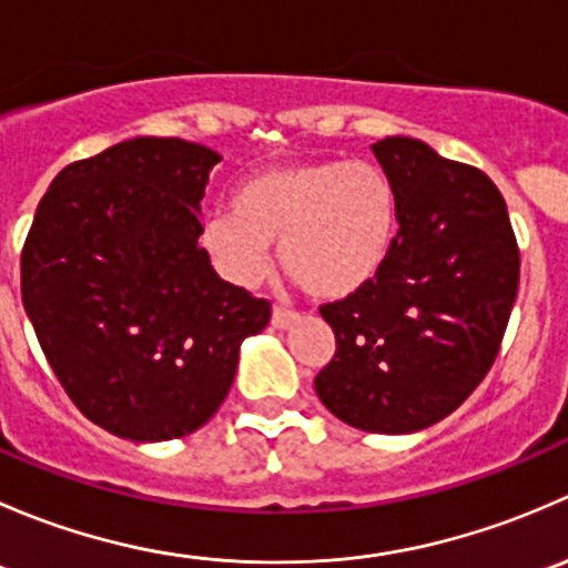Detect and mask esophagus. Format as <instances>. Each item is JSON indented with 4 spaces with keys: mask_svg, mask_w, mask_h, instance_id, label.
<instances>
[{
    "mask_svg": "<svg viewBox=\"0 0 568 568\" xmlns=\"http://www.w3.org/2000/svg\"><path fill=\"white\" fill-rule=\"evenodd\" d=\"M296 321H300V313L283 311V307H274V311H272V326H274V329H288V326H294Z\"/></svg>",
    "mask_w": 568,
    "mask_h": 568,
    "instance_id": "esophagus-1",
    "label": "esophagus"
}]
</instances>
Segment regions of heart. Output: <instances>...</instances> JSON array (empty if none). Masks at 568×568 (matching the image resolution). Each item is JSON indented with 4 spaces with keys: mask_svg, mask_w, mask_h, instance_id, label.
<instances>
[{
    "mask_svg": "<svg viewBox=\"0 0 568 568\" xmlns=\"http://www.w3.org/2000/svg\"><path fill=\"white\" fill-rule=\"evenodd\" d=\"M398 233V189L374 162L321 156L263 168L233 192V209L203 222L216 266L250 285L277 244L283 272L321 302H343L385 268Z\"/></svg>",
    "mask_w": 568,
    "mask_h": 568,
    "instance_id": "heart-1",
    "label": "heart"
}]
</instances>
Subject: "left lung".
Returning <instances> with one entry per match:
<instances>
[{
  "label": "left lung",
  "instance_id": "left-lung-1",
  "mask_svg": "<svg viewBox=\"0 0 568 568\" xmlns=\"http://www.w3.org/2000/svg\"><path fill=\"white\" fill-rule=\"evenodd\" d=\"M374 148L398 189V236L379 277L321 305L335 357L321 404L371 434H412L459 409L500 352L519 288V247L491 178L420 140Z\"/></svg>",
  "mask_w": 568,
  "mask_h": 568
}]
</instances>
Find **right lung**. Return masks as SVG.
I'll use <instances>...</instances> for the list:
<instances>
[{"label": "right lung", "instance_id": "add662e5", "mask_svg": "<svg viewBox=\"0 0 568 568\" xmlns=\"http://www.w3.org/2000/svg\"><path fill=\"white\" fill-rule=\"evenodd\" d=\"M220 153L136 136L62 170L21 250V300L62 390L131 443L197 432L272 305L225 283L197 244Z\"/></svg>", "mask_w": 568, "mask_h": 568}]
</instances>
